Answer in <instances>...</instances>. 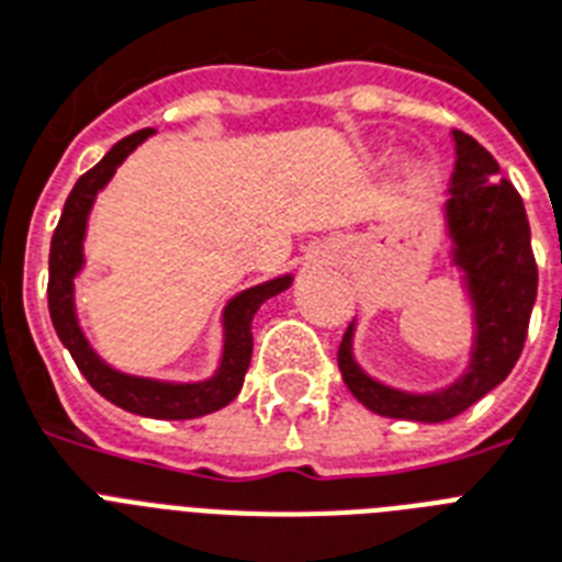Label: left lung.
I'll use <instances>...</instances> for the list:
<instances>
[{
	"instance_id": "obj_1",
	"label": "left lung",
	"mask_w": 562,
	"mask_h": 562,
	"mask_svg": "<svg viewBox=\"0 0 562 562\" xmlns=\"http://www.w3.org/2000/svg\"><path fill=\"white\" fill-rule=\"evenodd\" d=\"M454 171L446 229L452 238V265L463 273L472 306V350L467 373L440 391L411 393L379 382L352 356L356 324L338 347L344 384L373 414L414 423H443L487 396L507 379L525 347L537 300V262L525 203L514 183L498 178V162L463 131H452Z\"/></svg>"
}]
</instances>
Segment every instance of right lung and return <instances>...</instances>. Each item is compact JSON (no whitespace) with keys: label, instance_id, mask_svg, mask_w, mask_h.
<instances>
[{"label":"right lung","instance_id":"right-lung-1","mask_svg":"<svg viewBox=\"0 0 562 562\" xmlns=\"http://www.w3.org/2000/svg\"><path fill=\"white\" fill-rule=\"evenodd\" d=\"M154 131H136V134L119 139L110 148L101 162H95L69 192L57 221L55 236H52V250H48V315L55 324V333L60 338L69 356L75 359L83 379L95 391L110 400L119 408L139 414V417L154 419H194L212 411L224 408L236 400L245 373L250 368L254 356V315L259 312L265 300L277 297L280 291L291 285V273L277 277V280L259 282L254 289H245L241 294L229 300L224 306V350H221L218 370L203 379V382H162V379H145V375H131L122 370L110 368L108 361L99 359L92 350L87 335H83L78 315H75V277L83 268V236H87V218H90L95 194L108 187L116 169L127 160V154L136 151Z\"/></svg>","mask_w":562,"mask_h":562}]
</instances>
